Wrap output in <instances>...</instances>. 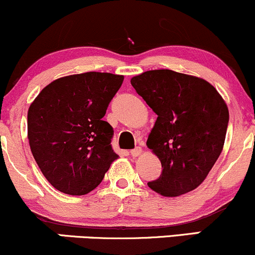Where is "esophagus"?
Instances as JSON below:
<instances>
[{
    "instance_id": "obj_1",
    "label": "esophagus",
    "mask_w": 255,
    "mask_h": 255,
    "mask_svg": "<svg viewBox=\"0 0 255 255\" xmlns=\"http://www.w3.org/2000/svg\"><path fill=\"white\" fill-rule=\"evenodd\" d=\"M141 153H142V150L140 147H135V148H134V150L130 151V154L133 157H139Z\"/></svg>"
}]
</instances>
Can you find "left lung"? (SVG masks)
<instances>
[{
  "label": "left lung",
  "instance_id": "1",
  "mask_svg": "<svg viewBox=\"0 0 255 255\" xmlns=\"http://www.w3.org/2000/svg\"><path fill=\"white\" fill-rule=\"evenodd\" d=\"M131 86L157 114L147 147L162 163L148 187L163 197H178L204 182L224 146L229 110L204 79L154 69L130 79Z\"/></svg>",
  "mask_w": 255,
  "mask_h": 255
}]
</instances>
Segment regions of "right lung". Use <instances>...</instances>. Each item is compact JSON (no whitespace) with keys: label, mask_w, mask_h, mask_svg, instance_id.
<instances>
[{"label":"right lung","mask_w":255,"mask_h":255,"mask_svg":"<svg viewBox=\"0 0 255 255\" xmlns=\"http://www.w3.org/2000/svg\"><path fill=\"white\" fill-rule=\"evenodd\" d=\"M124 75L87 72L56 79L40 91L27 113L34 160L57 191L85 195L96 188L118 154L113 127L103 121Z\"/></svg>","instance_id":"right-lung-1"}]
</instances>
